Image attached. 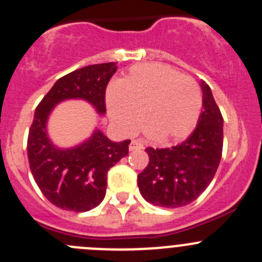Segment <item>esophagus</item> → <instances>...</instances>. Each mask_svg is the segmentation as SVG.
<instances>
[{"mask_svg":"<svg viewBox=\"0 0 262 262\" xmlns=\"http://www.w3.org/2000/svg\"><path fill=\"white\" fill-rule=\"evenodd\" d=\"M129 149H130V151H137V149H143V144H142V142L137 141V139H133V141L130 142V144H129Z\"/></svg>","mask_w":262,"mask_h":262,"instance_id":"obj_1","label":"esophagus"}]
</instances>
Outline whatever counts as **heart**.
Wrapping results in <instances>:
<instances>
[{"instance_id":"obj_1","label":"heart","mask_w":262,"mask_h":262,"mask_svg":"<svg viewBox=\"0 0 262 262\" xmlns=\"http://www.w3.org/2000/svg\"><path fill=\"white\" fill-rule=\"evenodd\" d=\"M106 107L123 133H133L143 118L147 134L170 142L188 136L194 128L202 96L199 84L174 68L138 63L108 87Z\"/></svg>"}]
</instances>
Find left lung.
<instances>
[{
	"label": "left lung",
	"instance_id": "obj_1",
	"mask_svg": "<svg viewBox=\"0 0 262 262\" xmlns=\"http://www.w3.org/2000/svg\"><path fill=\"white\" fill-rule=\"evenodd\" d=\"M201 90L204 110L192 134L171 148H146L149 162L138 174V187L142 197L155 206L175 209L197 200L220 164L224 120L204 80Z\"/></svg>",
	"mask_w": 262,
	"mask_h": 262
}]
</instances>
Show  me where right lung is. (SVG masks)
Here are the masks:
<instances>
[{
  "mask_svg": "<svg viewBox=\"0 0 262 262\" xmlns=\"http://www.w3.org/2000/svg\"><path fill=\"white\" fill-rule=\"evenodd\" d=\"M116 70V62H105L69 73L53 84L35 108L28 136L29 166L46 199L62 210L85 212L103 201L107 171L128 155L130 141L114 142L95 129L77 146L61 148L48 136V118L67 100H83L105 115L106 85Z\"/></svg>",
  "mask_w": 262,
  "mask_h": 262,
  "instance_id": "right-lung-1",
  "label": "right lung"
}]
</instances>
